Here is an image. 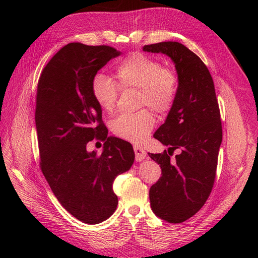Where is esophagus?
I'll return each mask as SVG.
<instances>
[{
	"label": "esophagus",
	"mask_w": 258,
	"mask_h": 258,
	"mask_svg": "<svg viewBox=\"0 0 258 258\" xmlns=\"http://www.w3.org/2000/svg\"><path fill=\"white\" fill-rule=\"evenodd\" d=\"M134 150H135L137 161H142L143 159H145V157H146V152L144 151L143 147L139 146V145H135V146H134Z\"/></svg>",
	"instance_id": "34e87169"
}]
</instances>
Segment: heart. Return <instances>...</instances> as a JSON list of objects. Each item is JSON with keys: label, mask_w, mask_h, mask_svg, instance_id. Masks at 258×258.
I'll return each instance as SVG.
<instances>
[{"label": "heart", "mask_w": 258, "mask_h": 258, "mask_svg": "<svg viewBox=\"0 0 258 258\" xmlns=\"http://www.w3.org/2000/svg\"><path fill=\"white\" fill-rule=\"evenodd\" d=\"M119 88L140 89V104L150 105L156 112L166 113L172 107L177 92V79L159 61L142 53H134L115 70ZM91 93L97 104L105 112L115 107L118 88L110 77L98 73L91 82ZM154 113L144 108L135 114H123L111 122L113 134L124 141L141 143L155 127Z\"/></svg>", "instance_id": "heart-1"}]
</instances>
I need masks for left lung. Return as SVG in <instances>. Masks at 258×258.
I'll return each instance as SVG.
<instances>
[{
	"mask_svg": "<svg viewBox=\"0 0 258 258\" xmlns=\"http://www.w3.org/2000/svg\"><path fill=\"white\" fill-rule=\"evenodd\" d=\"M143 50L166 54L177 74L174 103L154 135L168 152L148 156L162 171L150 189L151 208L161 220L178 224L196 214L212 190L223 138L220 108L212 76L196 53L177 42L145 45ZM175 149L180 154L170 161Z\"/></svg>",
	"mask_w": 258,
	"mask_h": 258,
	"instance_id": "left-lung-1",
	"label": "left lung"
}]
</instances>
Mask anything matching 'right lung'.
<instances>
[{"label": "right lung", "instance_id": "add662e5", "mask_svg": "<svg viewBox=\"0 0 258 258\" xmlns=\"http://www.w3.org/2000/svg\"><path fill=\"white\" fill-rule=\"evenodd\" d=\"M120 53L110 46L70 43L50 59L37 84L42 172L62 207L86 224H99L114 213L118 199L113 182L135 161L129 142L107 137L91 93L93 76ZM95 137L106 141L101 155L85 148Z\"/></svg>", "mask_w": 258, "mask_h": 258}]
</instances>
